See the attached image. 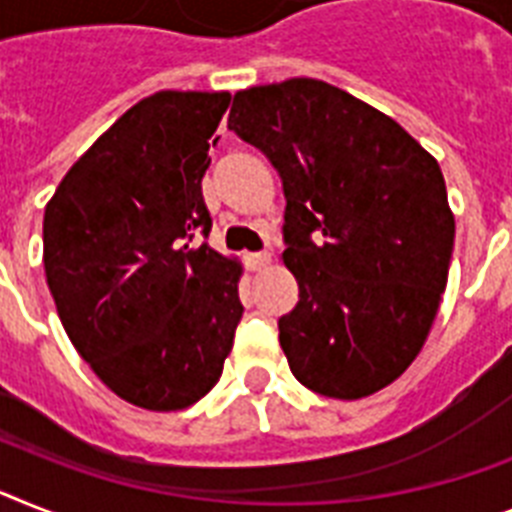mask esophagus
Returning <instances> with one entry per match:
<instances>
[{
    "label": "esophagus",
    "mask_w": 512,
    "mask_h": 512,
    "mask_svg": "<svg viewBox=\"0 0 512 512\" xmlns=\"http://www.w3.org/2000/svg\"><path fill=\"white\" fill-rule=\"evenodd\" d=\"M246 264H248V269H253V272H261L264 266L272 264V253H266V251L246 253Z\"/></svg>",
    "instance_id": "34e87169"
}]
</instances>
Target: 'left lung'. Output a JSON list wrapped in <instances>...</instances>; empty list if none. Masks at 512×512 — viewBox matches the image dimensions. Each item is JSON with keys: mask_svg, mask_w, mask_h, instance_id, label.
Masks as SVG:
<instances>
[{"mask_svg": "<svg viewBox=\"0 0 512 512\" xmlns=\"http://www.w3.org/2000/svg\"><path fill=\"white\" fill-rule=\"evenodd\" d=\"M227 128L264 151L285 190L298 303L277 324L290 371L327 398L374 395L424 348L445 293L455 217L437 159L314 78L238 91Z\"/></svg>", "mask_w": 512, "mask_h": 512, "instance_id": "1", "label": "left lung"}]
</instances>
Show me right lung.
<instances>
[{
    "label": "right lung",
    "mask_w": 512,
    "mask_h": 512,
    "mask_svg": "<svg viewBox=\"0 0 512 512\" xmlns=\"http://www.w3.org/2000/svg\"><path fill=\"white\" fill-rule=\"evenodd\" d=\"M227 104V91L141 99L44 211L46 285L67 337L114 395L146 411L204 398L243 316V266L201 240L211 230L201 180Z\"/></svg>",
    "instance_id": "1"
}]
</instances>
